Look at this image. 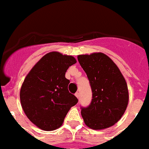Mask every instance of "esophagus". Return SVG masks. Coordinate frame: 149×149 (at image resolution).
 <instances>
[{"instance_id": "34e87169", "label": "esophagus", "mask_w": 149, "mask_h": 149, "mask_svg": "<svg viewBox=\"0 0 149 149\" xmlns=\"http://www.w3.org/2000/svg\"><path fill=\"white\" fill-rule=\"evenodd\" d=\"M75 96L77 97H78V98H79V96H80V94L78 93V92H76L75 93Z\"/></svg>"}]
</instances>
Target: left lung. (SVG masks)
<instances>
[{"label": "left lung", "instance_id": "1", "mask_svg": "<svg viewBox=\"0 0 149 149\" xmlns=\"http://www.w3.org/2000/svg\"><path fill=\"white\" fill-rule=\"evenodd\" d=\"M78 60L92 91L90 104L81 107L84 123L95 130L112 126L122 117L128 103V86L123 75L103 53L78 55Z\"/></svg>", "mask_w": 149, "mask_h": 149}]
</instances>
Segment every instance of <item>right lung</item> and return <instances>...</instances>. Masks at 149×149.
<instances>
[{
  "mask_svg": "<svg viewBox=\"0 0 149 149\" xmlns=\"http://www.w3.org/2000/svg\"><path fill=\"white\" fill-rule=\"evenodd\" d=\"M76 63L72 56L59 52L45 54L26 76L20 92L21 106L32 123L45 131L61 126L78 98L69 92L68 68Z\"/></svg>",
  "mask_w": 149,
  "mask_h": 149,
  "instance_id": "1",
  "label": "right lung"
}]
</instances>
